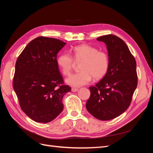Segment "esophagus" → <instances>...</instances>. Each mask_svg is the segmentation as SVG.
I'll list each match as a JSON object with an SVG mask.
<instances>
[{"label":"esophagus","instance_id":"obj_1","mask_svg":"<svg viewBox=\"0 0 153 153\" xmlns=\"http://www.w3.org/2000/svg\"><path fill=\"white\" fill-rule=\"evenodd\" d=\"M71 91L73 92H77L78 91V89H77V88H72Z\"/></svg>","mask_w":153,"mask_h":153}]
</instances>
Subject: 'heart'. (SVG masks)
<instances>
[{
	"label": "heart",
	"mask_w": 153,
	"mask_h": 153,
	"mask_svg": "<svg viewBox=\"0 0 153 153\" xmlns=\"http://www.w3.org/2000/svg\"><path fill=\"white\" fill-rule=\"evenodd\" d=\"M72 57L68 53H63L57 58V64L64 75H69L75 66V61L82 62L80 64V72L74 73L66 78L68 84L78 87L89 83L92 76L98 80L107 73L109 67V57L104 51L98 50L91 45L83 44L72 49Z\"/></svg>",
	"instance_id": "obj_1"
}]
</instances>
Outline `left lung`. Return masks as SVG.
Returning <instances> with one entry per match:
<instances>
[{
  "label": "left lung",
  "instance_id": "8db88e82",
  "mask_svg": "<svg viewBox=\"0 0 153 153\" xmlns=\"http://www.w3.org/2000/svg\"><path fill=\"white\" fill-rule=\"evenodd\" d=\"M97 40L106 45L109 67L102 79L89 87L86 108L96 119L108 121L124 112L131 102L138 82L137 64L128 46L119 37L108 34Z\"/></svg>",
  "mask_w": 153,
  "mask_h": 153
}]
</instances>
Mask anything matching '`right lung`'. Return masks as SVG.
<instances>
[{"label": "right lung", "mask_w": 153, "mask_h": 153, "mask_svg": "<svg viewBox=\"0 0 153 153\" xmlns=\"http://www.w3.org/2000/svg\"><path fill=\"white\" fill-rule=\"evenodd\" d=\"M66 43L40 36L32 40L18 57L13 88L24 112L33 121L47 123L61 113L62 98L71 91L64 84L57 55Z\"/></svg>", "instance_id": "1"}]
</instances>
